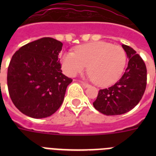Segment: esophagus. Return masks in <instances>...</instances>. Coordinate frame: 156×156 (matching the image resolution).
<instances>
[{
  "mask_svg": "<svg viewBox=\"0 0 156 156\" xmlns=\"http://www.w3.org/2000/svg\"><path fill=\"white\" fill-rule=\"evenodd\" d=\"M80 83H81V84L83 85V86H84L85 87H87L90 86V84H89V83H88L83 82V81H80Z\"/></svg>",
  "mask_w": 156,
  "mask_h": 156,
  "instance_id": "obj_1",
  "label": "esophagus"
}]
</instances>
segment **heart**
Instances as JSON below:
<instances>
[{
	"mask_svg": "<svg viewBox=\"0 0 156 156\" xmlns=\"http://www.w3.org/2000/svg\"><path fill=\"white\" fill-rule=\"evenodd\" d=\"M126 62L125 51L108 42H92L77 47L74 52H66L62 57V68L66 74L74 76L84 71L94 83L107 87L119 80Z\"/></svg>",
	"mask_w": 156,
	"mask_h": 156,
	"instance_id": "b5f03b06",
	"label": "heart"
}]
</instances>
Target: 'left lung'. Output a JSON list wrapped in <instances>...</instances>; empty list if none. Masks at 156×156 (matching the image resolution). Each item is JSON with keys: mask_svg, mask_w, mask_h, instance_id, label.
Returning <instances> with one entry per match:
<instances>
[{"mask_svg": "<svg viewBox=\"0 0 156 156\" xmlns=\"http://www.w3.org/2000/svg\"><path fill=\"white\" fill-rule=\"evenodd\" d=\"M122 47L129 58L124 74L114 85L99 90L93 102L94 107L106 115L130 111L142 98L147 84V69L143 59L130 47Z\"/></svg>", "mask_w": 156, "mask_h": 156, "instance_id": "8db88e82", "label": "left lung"}]
</instances>
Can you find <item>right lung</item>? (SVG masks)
Wrapping results in <instances>:
<instances>
[{
  "mask_svg": "<svg viewBox=\"0 0 156 156\" xmlns=\"http://www.w3.org/2000/svg\"><path fill=\"white\" fill-rule=\"evenodd\" d=\"M62 43L44 37L21 47L8 68L7 82L12 102L28 116H50L62 104L73 81L62 73L58 55Z\"/></svg>",
  "mask_w": 156,
  "mask_h": 156,
  "instance_id": "add662e5",
  "label": "right lung"
}]
</instances>
